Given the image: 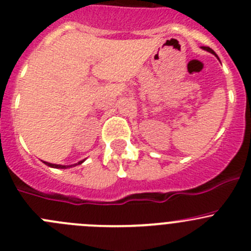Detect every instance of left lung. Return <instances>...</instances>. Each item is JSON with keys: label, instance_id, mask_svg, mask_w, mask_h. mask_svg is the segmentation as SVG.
<instances>
[{"label": "left lung", "instance_id": "1", "mask_svg": "<svg viewBox=\"0 0 251 251\" xmlns=\"http://www.w3.org/2000/svg\"><path fill=\"white\" fill-rule=\"evenodd\" d=\"M202 49H203V50L208 51V52H211V53H215V51H213L212 49H211V48H208V46H202ZM215 55H216V53H215Z\"/></svg>", "mask_w": 251, "mask_h": 251}]
</instances>
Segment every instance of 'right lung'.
Instances as JSON below:
<instances>
[{
  "label": "right lung",
  "instance_id": "add662e5",
  "mask_svg": "<svg viewBox=\"0 0 251 251\" xmlns=\"http://www.w3.org/2000/svg\"><path fill=\"white\" fill-rule=\"evenodd\" d=\"M84 162L83 160H79L78 163H76V164H71V165H62V164H52V163H49V162H44L45 163L48 167H51V168H56V169H67V168H71V167H76V165L78 164H82V163Z\"/></svg>",
  "mask_w": 251,
  "mask_h": 251
}]
</instances>
